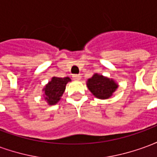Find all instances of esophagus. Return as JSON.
<instances>
[{"mask_svg": "<svg viewBox=\"0 0 157 157\" xmlns=\"http://www.w3.org/2000/svg\"><path fill=\"white\" fill-rule=\"evenodd\" d=\"M72 77H73V79L74 80H75V81H78V80H81V75H72Z\"/></svg>", "mask_w": 157, "mask_h": 157, "instance_id": "34e87169", "label": "esophagus"}]
</instances>
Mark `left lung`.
<instances>
[{"instance_id": "1", "label": "left lung", "mask_w": 157, "mask_h": 157, "mask_svg": "<svg viewBox=\"0 0 157 157\" xmlns=\"http://www.w3.org/2000/svg\"><path fill=\"white\" fill-rule=\"evenodd\" d=\"M87 87L96 98L107 99L115 92L118 85L113 80L98 74H95L92 78L88 79Z\"/></svg>"}]
</instances>
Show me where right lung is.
Listing matches in <instances>:
<instances>
[{
	"label": "right lung",
	"instance_id": "add662e5",
	"mask_svg": "<svg viewBox=\"0 0 157 157\" xmlns=\"http://www.w3.org/2000/svg\"><path fill=\"white\" fill-rule=\"evenodd\" d=\"M69 82H71V79L69 77H53L51 82H49L48 84L46 85L44 90L46 96L45 99L49 105H54L59 101L60 97L65 92V86Z\"/></svg>",
	"mask_w": 157,
	"mask_h": 157
}]
</instances>
